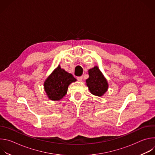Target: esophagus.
Instances as JSON below:
<instances>
[{
  "label": "esophagus",
  "instance_id": "obj_1",
  "mask_svg": "<svg viewBox=\"0 0 155 155\" xmlns=\"http://www.w3.org/2000/svg\"><path fill=\"white\" fill-rule=\"evenodd\" d=\"M82 77H78L77 78V80L78 81H82Z\"/></svg>",
  "mask_w": 155,
  "mask_h": 155
}]
</instances>
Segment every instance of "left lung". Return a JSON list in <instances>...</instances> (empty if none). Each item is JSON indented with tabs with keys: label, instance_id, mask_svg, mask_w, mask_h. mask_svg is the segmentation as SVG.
Here are the masks:
<instances>
[{
	"label": "left lung",
	"instance_id": "left-lung-1",
	"mask_svg": "<svg viewBox=\"0 0 155 155\" xmlns=\"http://www.w3.org/2000/svg\"><path fill=\"white\" fill-rule=\"evenodd\" d=\"M89 75L86 83L90 92L95 96H102L108 89L106 79L97 66L89 71Z\"/></svg>",
	"mask_w": 155,
	"mask_h": 155
}]
</instances>
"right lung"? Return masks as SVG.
I'll list each match as a JSON object with an SVG mask.
<instances>
[{
    "label": "right lung",
    "mask_w": 155,
    "mask_h": 155,
    "mask_svg": "<svg viewBox=\"0 0 155 155\" xmlns=\"http://www.w3.org/2000/svg\"><path fill=\"white\" fill-rule=\"evenodd\" d=\"M75 81L71 74L65 72L59 65L45 81L44 88L50 99L59 101L67 93L69 85Z\"/></svg>",
    "instance_id": "add662e5"
}]
</instances>
